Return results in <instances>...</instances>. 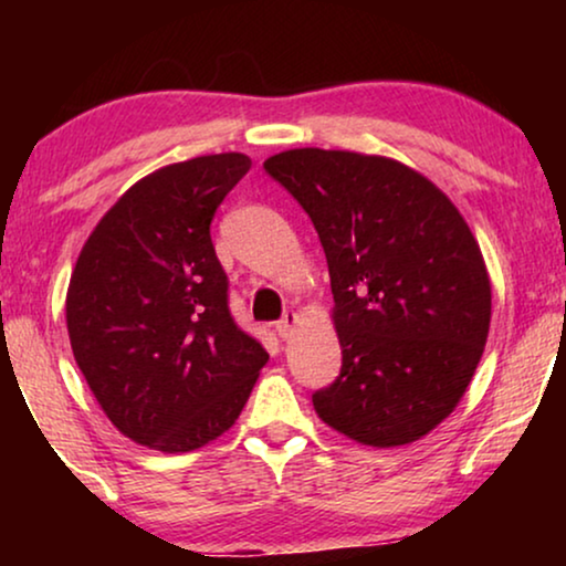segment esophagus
Segmentation results:
<instances>
[{"instance_id":"obj_1","label":"esophagus","mask_w":566,"mask_h":566,"mask_svg":"<svg viewBox=\"0 0 566 566\" xmlns=\"http://www.w3.org/2000/svg\"><path fill=\"white\" fill-rule=\"evenodd\" d=\"M298 319H301V316H298L296 312H289V314L283 316L281 322L275 324V332H277V335H281L283 339L291 337V332H293V327H296V324H298Z\"/></svg>"}]
</instances>
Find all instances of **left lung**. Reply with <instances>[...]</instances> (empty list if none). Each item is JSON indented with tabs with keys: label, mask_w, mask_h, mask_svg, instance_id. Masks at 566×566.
<instances>
[{
	"label": "left lung",
	"mask_w": 566,
	"mask_h": 566,
	"mask_svg": "<svg viewBox=\"0 0 566 566\" xmlns=\"http://www.w3.org/2000/svg\"><path fill=\"white\" fill-rule=\"evenodd\" d=\"M265 169L327 254L343 370L312 397L316 415L355 443H415L467 394L490 335V273L469 223L436 182L378 154L306 146Z\"/></svg>",
	"instance_id": "left-lung-1"
}]
</instances>
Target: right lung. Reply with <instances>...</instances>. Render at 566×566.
<instances>
[{
  "instance_id": "1",
  "label": "right lung",
  "mask_w": 566,
  "mask_h": 566,
  "mask_svg": "<svg viewBox=\"0 0 566 566\" xmlns=\"http://www.w3.org/2000/svg\"><path fill=\"white\" fill-rule=\"evenodd\" d=\"M247 154H206L146 175L115 200L66 291L74 360L115 428L188 453L223 436L268 353L229 314L211 221L250 172Z\"/></svg>"
}]
</instances>
